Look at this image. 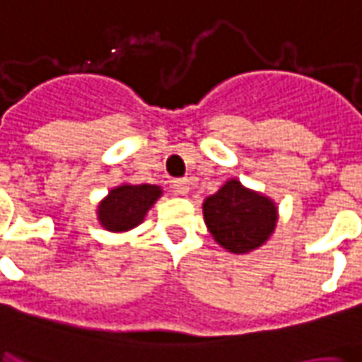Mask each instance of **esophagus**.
<instances>
[{
  "label": "esophagus",
  "instance_id": "esophagus-1",
  "mask_svg": "<svg viewBox=\"0 0 362 362\" xmlns=\"http://www.w3.org/2000/svg\"><path fill=\"white\" fill-rule=\"evenodd\" d=\"M171 189H173L175 194L185 197V194H189V191H191V183H189V179H177V181L171 183Z\"/></svg>",
  "mask_w": 362,
  "mask_h": 362
}]
</instances>
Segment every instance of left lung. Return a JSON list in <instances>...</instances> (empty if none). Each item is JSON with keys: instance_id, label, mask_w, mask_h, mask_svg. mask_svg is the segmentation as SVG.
<instances>
[{"instance_id": "8db88e82", "label": "left lung", "mask_w": 362, "mask_h": 362, "mask_svg": "<svg viewBox=\"0 0 362 362\" xmlns=\"http://www.w3.org/2000/svg\"><path fill=\"white\" fill-rule=\"evenodd\" d=\"M202 214L214 241L233 255H247L262 247L279 218L270 197L247 189L235 177L228 179L202 202Z\"/></svg>"}]
</instances>
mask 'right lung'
Returning <instances> with one entry per match:
<instances>
[{"label": "right lung", "mask_w": 362, "mask_h": 362, "mask_svg": "<svg viewBox=\"0 0 362 362\" xmlns=\"http://www.w3.org/2000/svg\"><path fill=\"white\" fill-rule=\"evenodd\" d=\"M158 185L121 183L113 187L98 204V223L112 233L131 231L141 226L154 202L162 197Z\"/></svg>", "instance_id": "1"}]
</instances>
